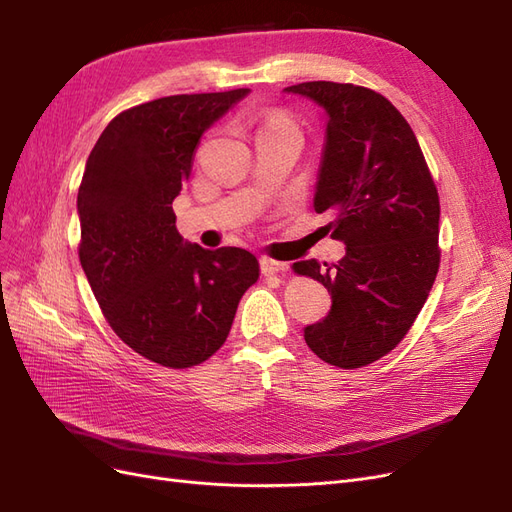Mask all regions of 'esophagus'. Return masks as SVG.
Masks as SVG:
<instances>
[{
  "label": "esophagus",
  "mask_w": 512,
  "mask_h": 512,
  "mask_svg": "<svg viewBox=\"0 0 512 512\" xmlns=\"http://www.w3.org/2000/svg\"><path fill=\"white\" fill-rule=\"evenodd\" d=\"M260 269L265 275H273V273H286L290 267H288V262H280L273 258H260Z\"/></svg>",
  "instance_id": "obj_1"
}]
</instances>
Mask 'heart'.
Here are the masks:
<instances>
[{
  "mask_svg": "<svg viewBox=\"0 0 512 512\" xmlns=\"http://www.w3.org/2000/svg\"><path fill=\"white\" fill-rule=\"evenodd\" d=\"M271 123H284V126H288V123H286V121H284V119H273V121H271Z\"/></svg>",
  "mask_w": 512,
  "mask_h": 512,
  "instance_id": "1",
  "label": "heart"
}]
</instances>
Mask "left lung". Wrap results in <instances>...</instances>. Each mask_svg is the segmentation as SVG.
<instances>
[{"mask_svg":"<svg viewBox=\"0 0 512 512\" xmlns=\"http://www.w3.org/2000/svg\"><path fill=\"white\" fill-rule=\"evenodd\" d=\"M284 91L327 117L314 209L333 215L331 237L346 245L337 265L294 262L333 301L303 337L324 363L356 369L389 354L429 297L440 267L438 190L408 121L384 96L331 81Z\"/></svg>","mask_w":512,"mask_h":512,"instance_id":"left-lung-1","label":"left lung"}]
</instances>
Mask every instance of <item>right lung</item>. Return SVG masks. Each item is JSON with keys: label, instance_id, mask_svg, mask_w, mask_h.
Returning a JSON list of instances; mask_svg holds the SVG:
<instances>
[{"label": "right lung", "instance_id": "obj_1", "mask_svg": "<svg viewBox=\"0 0 512 512\" xmlns=\"http://www.w3.org/2000/svg\"><path fill=\"white\" fill-rule=\"evenodd\" d=\"M250 89L158 98L119 113L91 149L76 198L79 258L113 331L164 367L207 361L260 267L241 247L205 250L175 226L194 149Z\"/></svg>", "mask_w": 512, "mask_h": 512}]
</instances>
